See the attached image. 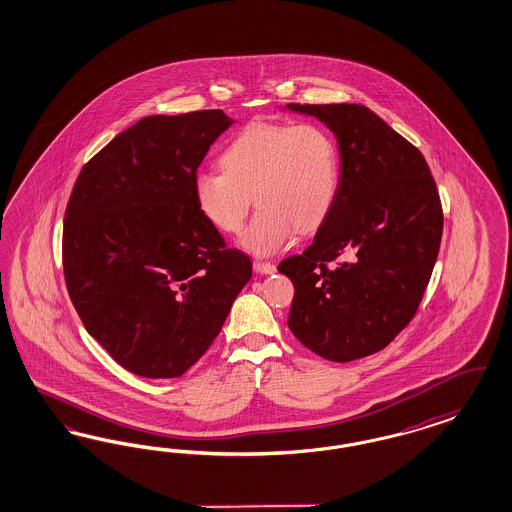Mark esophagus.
Instances as JSON below:
<instances>
[{
  "mask_svg": "<svg viewBox=\"0 0 512 512\" xmlns=\"http://www.w3.org/2000/svg\"><path fill=\"white\" fill-rule=\"evenodd\" d=\"M253 268H255V272H259V274H272V272H276V265L266 263V261H255Z\"/></svg>",
  "mask_w": 512,
  "mask_h": 512,
  "instance_id": "1",
  "label": "esophagus"
}]
</instances>
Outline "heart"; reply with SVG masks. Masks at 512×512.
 <instances>
[{
    "mask_svg": "<svg viewBox=\"0 0 512 512\" xmlns=\"http://www.w3.org/2000/svg\"><path fill=\"white\" fill-rule=\"evenodd\" d=\"M221 172L194 177L196 208L213 229L238 234L251 208L259 212L242 246L272 255L295 234L318 229L335 206L340 159L319 124L251 123L219 155Z\"/></svg>",
    "mask_w": 512,
    "mask_h": 512,
    "instance_id": "1",
    "label": "heart"
}]
</instances>
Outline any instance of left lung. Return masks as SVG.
<instances>
[{
    "instance_id": "obj_1",
    "label": "left lung",
    "mask_w": 512,
    "mask_h": 512,
    "mask_svg": "<svg viewBox=\"0 0 512 512\" xmlns=\"http://www.w3.org/2000/svg\"><path fill=\"white\" fill-rule=\"evenodd\" d=\"M335 132L340 181L314 242L278 270L289 329L323 359L380 352L418 312L439 255L442 204L418 147L361 104H289Z\"/></svg>"
}]
</instances>
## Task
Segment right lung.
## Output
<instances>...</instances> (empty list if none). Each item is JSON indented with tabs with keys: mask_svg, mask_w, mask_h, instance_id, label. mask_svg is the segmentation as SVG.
Segmentation results:
<instances>
[{
	"mask_svg": "<svg viewBox=\"0 0 512 512\" xmlns=\"http://www.w3.org/2000/svg\"><path fill=\"white\" fill-rule=\"evenodd\" d=\"M234 123L221 109L151 115L83 166L68 200L62 265L89 335L126 371L177 378L206 353L251 278L196 208L193 183Z\"/></svg>",
	"mask_w": 512,
	"mask_h": 512,
	"instance_id": "obj_1",
	"label": "right lung"
}]
</instances>
